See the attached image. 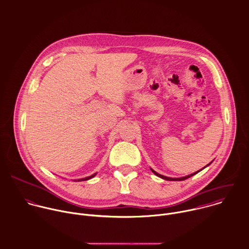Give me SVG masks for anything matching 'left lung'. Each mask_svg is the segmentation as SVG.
<instances>
[{"instance_id":"8db88e82","label":"left lung","mask_w":249,"mask_h":249,"mask_svg":"<svg viewBox=\"0 0 249 249\" xmlns=\"http://www.w3.org/2000/svg\"><path fill=\"white\" fill-rule=\"evenodd\" d=\"M212 163V162H211ZM211 163L209 164V165H211ZM209 165H207L206 167H208ZM205 167V168H206ZM205 168H203V169H205ZM202 169V170H203ZM202 170H200V171H198V172H196V173H194V174H191V175H189V176H186V177H183V178H168V177H164V176H162V175H160V174H158V173H156L155 171H153L152 169H151V171H152V173L154 174V175H156L157 177H159V178H163V179H166V180H173V181H180V180H184V179H187V178H189L190 177H192V176H194V175H196V174H198L199 172H201Z\"/></svg>"}]
</instances>
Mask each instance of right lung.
Listing matches in <instances>:
<instances>
[{
    "mask_svg": "<svg viewBox=\"0 0 249 249\" xmlns=\"http://www.w3.org/2000/svg\"><path fill=\"white\" fill-rule=\"evenodd\" d=\"M97 174H94V175H92V176H90V177H87V178H81V179H77V181H84V180H88V179H90V178H94L95 176H96ZM76 181V180H75Z\"/></svg>",
    "mask_w": 249,
    "mask_h": 249,
    "instance_id": "add662e5",
    "label": "right lung"
}]
</instances>
